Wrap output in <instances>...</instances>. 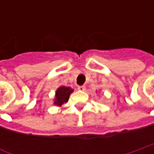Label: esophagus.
<instances>
[{
	"label": "esophagus",
	"mask_w": 154,
	"mask_h": 154,
	"mask_svg": "<svg viewBox=\"0 0 154 154\" xmlns=\"http://www.w3.org/2000/svg\"><path fill=\"white\" fill-rule=\"evenodd\" d=\"M77 89L79 91H86V87L85 86H78Z\"/></svg>",
	"instance_id": "esophagus-1"
}]
</instances>
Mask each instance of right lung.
<instances>
[{"instance_id": "right-lung-1", "label": "right lung", "mask_w": 154, "mask_h": 154, "mask_svg": "<svg viewBox=\"0 0 154 154\" xmlns=\"http://www.w3.org/2000/svg\"><path fill=\"white\" fill-rule=\"evenodd\" d=\"M73 91V90L70 87H60L56 91L55 96V101L54 104L58 106H61L63 103H66L70 97V94Z\"/></svg>"}]
</instances>
